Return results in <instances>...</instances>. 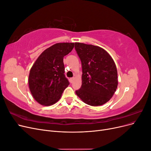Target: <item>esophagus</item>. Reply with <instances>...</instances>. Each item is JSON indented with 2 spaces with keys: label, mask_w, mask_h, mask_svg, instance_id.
Masks as SVG:
<instances>
[{
  "label": "esophagus",
  "mask_w": 151,
  "mask_h": 151,
  "mask_svg": "<svg viewBox=\"0 0 151 151\" xmlns=\"http://www.w3.org/2000/svg\"><path fill=\"white\" fill-rule=\"evenodd\" d=\"M74 77H71V78H70V83H72L73 82H74Z\"/></svg>",
  "instance_id": "obj_1"
}]
</instances>
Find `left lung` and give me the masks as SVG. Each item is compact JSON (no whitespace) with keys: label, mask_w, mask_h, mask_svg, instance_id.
Returning <instances> with one entry per match:
<instances>
[{"label":"left lung","mask_w":151,"mask_h":151,"mask_svg":"<svg viewBox=\"0 0 151 151\" xmlns=\"http://www.w3.org/2000/svg\"><path fill=\"white\" fill-rule=\"evenodd\" d=\"M75 49L82 63V86L76 91L84 103L101 106L107 103L118 86L117 70L109 54L103 48L75 43Z\"/></svg>","instance_id":"left-lung-1"}]
</instances>
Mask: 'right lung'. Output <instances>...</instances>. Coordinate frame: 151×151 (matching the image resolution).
Returning a JSON list of instances; mask_svg holds the SVG:
<instances>
[{"instance_id":"obj_1","label":"right lung","mask_w":151,"mask_h":151,"mask_svg":"<svg viewBox=\"0 0 151 151\" xmlns=\"http://www.w3.org/2000/svg\"><path fill=\"white\" fill-rule=\"evenodd\" d=\"M74 43H56L43 51L32 66L29 88L34 99L44 106H50L60 99L69 85L64 72L63 57L69 53Z\"/></svg>"}]
</instances>
